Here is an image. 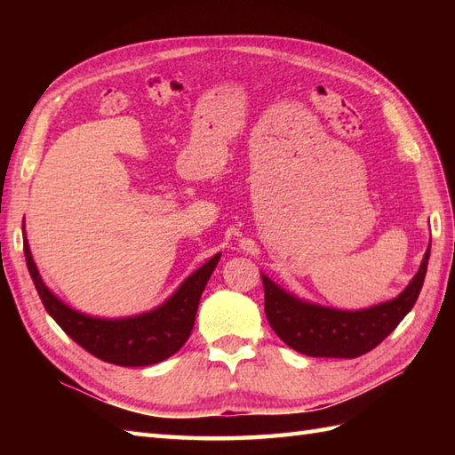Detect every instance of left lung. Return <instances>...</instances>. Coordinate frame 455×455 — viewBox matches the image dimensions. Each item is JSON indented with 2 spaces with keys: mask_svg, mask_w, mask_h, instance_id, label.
<instances>
[{
  "mask_svg": "<svg viewBox=\"0 0 455 455\" xmlns=\"http://www.w3.org/2000/svg\"><path fill=\"white\" fill-rule=\"evenodd\" d=\"M430 244L424 254L419 272L403 291L379 305L342 311V308L323 307L307 299L285 291L266 274L264 303L266 316L274 332L282 340L311 357H357L363 355L387 338L404 316L411 313L427 277Z\"/></svg>",
  "mask_w": 455,
  "mask_h": 455,
  "instance_id": "left-lung-1",
  "label": "left lung"
}]
</instances>
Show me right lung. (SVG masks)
I'll return each mask as SVG.
<instances>
[{"label":"right lung","mask_w":455,"mask_h":455,"mask_svg":"<svg viewBox=\"0 0 455 455\" xmlns=\"http://www.w3.org/2000/svg\"><path fill=\"white\" fill-rule=\"evenodd\" d=\"M23 250L36 293L56 324L85 352L103 362L123 367L160 363L186 344L193 331V323H196L203 289H205L220 258V254H215L207 259L199 269L183 279L181 285L166 301L154 307L152 311L123 318H101L76 311L46 287L36 269L31 248H28L25 220Z\"/></svg>","instance_id":"obj_1"}]
</instances>
